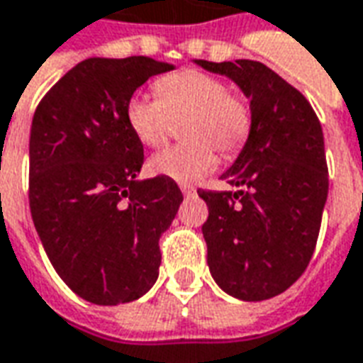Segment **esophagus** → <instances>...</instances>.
Returning <instances> with one entry per match:
<instances>
[{"instance_id":"obj_1","label":"esophagus","mask_w":363,"mask_h":363,"mask_svg":"<svg viewBox=\"0 0 363 363\" xmlns=\"http://www.w3.org/2000/svg\"><path fill=\"white\" fill-rule=\"evenodd\" d=\"M181 190H182V194H184L186 199H192V196L196 194V190L192 189V186H181Z\"/></svg>"}]
</instances>
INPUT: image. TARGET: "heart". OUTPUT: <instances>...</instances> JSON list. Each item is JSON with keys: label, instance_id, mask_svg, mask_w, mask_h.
Listing matches in <instances>:
<instances>
[{"label": "heart", "instance_id": "b5f03b06", "mask_svg": "<svg viewBox=\"0 0 363 363\" xmlns=\"http://www.w3.org/2000/svg\"><path fill=\"white\" fill-rule=\"evenodd\" d=\"M157 100L135 94L125 106V121L141 145L161 147L173 121H184L182 135L189 145L169 147L149 159V173L190 184L218 163L216 151L235 155L250 139L253 113L250 104L220 78L200 70H181L157 80Z\"/></svg>", "mask_w": 363, "mask_h": 363}]
</instances>
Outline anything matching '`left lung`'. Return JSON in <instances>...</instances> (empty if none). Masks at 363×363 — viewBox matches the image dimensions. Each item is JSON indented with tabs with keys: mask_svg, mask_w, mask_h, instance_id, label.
<instances>
[{
	"mask_svg": "<svg viewBox=\"0 0 363 363\" xmlns=\"http://www.w3.org/2000/svg\"><path fill=\"white\" fill-rule=\"evenodd\" d=\"M250 100V139L222 173L235 192L200 190L202 234L216 285L240 301H265L305 273L320 232L328 169L320 121L303 94L255 60H194Z\"/></svg>",
	"mask_w": 363,
	"mask_h": 363,
	"instance_id": "8db88e82",
	"label": "left lung"
}]
</instances>
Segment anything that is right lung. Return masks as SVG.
I'll use <instances>...</instances> for the list:
<instances>
[{"mask_svg":"<svg viewBox=\"0 0 363 363\" xmlns=\"http://www.w3.org/2000/svg\"><path fill=\"white\" fill-rule=\"evenodd\" d=\"M174 65L149 57L78 62L35 111L29 204L52 267L76 295L102 306L131 303L155 285L159 238L182 202L177 182L138 179L143 145L125 106Z\"/></svg>","mask_w":363,"mask_h":363,"instance_id":"obj_1","label":"right lung"}]
</instances>
